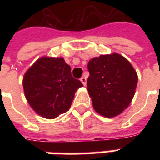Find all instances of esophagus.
I'll return each instance as SVG.
<instances>
[{
    "label": "esophagus",
    "mask_w": 160,
    "mask_h": 160,
    "mask_svg": "<svg viewBox=\"0 0 160 160\" xmlns=\"http://www.w3.org/2000/svg\"><path fill=\"white\" fill-rule=\"evenodd\" d=\"M80 81L82 82V84H83L84 86H86V85H87V78H86L85 76L81 77V78H80Z\"/></svg>",
    "instance_id": "34e87169"
}]
</instances>
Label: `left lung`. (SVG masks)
<instances>
[{"label": "left lung", "mask_w": 160, "mask_h": 160, "mask_svg": "<svg viewBox=\"0 0 160 160\" xmlns=\"http://www.w3.org/2000/svg\"><path fill=\"white\" fill-rule=\"evenodd\" d=\"M87 68V90L94 110L104 118L120 115L130 104L137 86V73L131 63L112 53L91 59Z\"/></svg>", "instance_id": "left-lung-1"}]
</instances>
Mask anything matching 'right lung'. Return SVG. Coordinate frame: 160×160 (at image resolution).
Returning a JSON list of instances; mask_svg holds the SVG:
<instances>
[{"mask_svg": "<svg viewBox=\"0 0 160 160\" xmlns=\"http://www.w3.org/2000/svg\"><path fill=\"white\" fill-rule=\"evenodd\" d=\"M83 87L62 57L42 56L23 77L24 92L37 114L54 119L69 110L74 93Z\"/></svg>", "mask_w": 160, "mask_h": 160, "instance_id": "obj_1", "label": "right lung"}]
</instances>
